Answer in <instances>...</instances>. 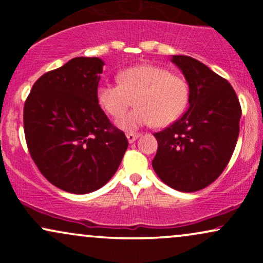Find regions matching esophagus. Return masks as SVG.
Returning <instances> with one entry per match:
<instances>
[{
    "label": "esophagus",
    "instance_id": "1",
    "mask_svg": "<svg viewBox=\"0 0 263 263\" xmlns=\"http://www.w3.org/2000/svg\"><path fill=\"white\" fill-rule=\"evenodd\" d=\"M126 137H127V140L129 143H134V142L137 140L138 137H140V135L138 134H132V132H128V134H126Z\"/></svg>",
    "mask_w": 263,
    "mask_h": 263
}]
</instances>
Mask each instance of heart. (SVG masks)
I'll list each match as a JSON object with an SVG mask.
<instances>
[{
    "mask_svg": "<svg viewBox=\"0 0 263 263\" xmlns=\"http://www.w3.org/2000/svg\"><path fill=\"white\" fill-rule=\"evenodd\" d=\"M119 83H100L96 100L112 117H119L133 99L138 106L117 120L123 129H137L155 122L167 126L185 110L189 101V86L183 78L158 65H136L125 69L117 77Z\"/></svg>",
    "mask_w": 263,
    "mask_h": 263,
    "instance_id": "heart-1",
    "label": "heart"
}]
</instances>
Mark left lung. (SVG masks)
<instances>
[{"mask_svg":"<svg viewBox=\"0 0 263 263\" xmlns=\"http://www.w3.org/2000/svg\"><path fill=\"white\" fill-rule=\"evenodd\" d=\"M189 85L188 111L170 127L155 134L158 142L152 167L179 192L204 189L230 161L238 132L241 106L228 80L199 60L173 55Z\"/></svg>","mask_w":263,"mask_h":263,"instance_id":"8db88e82","label":"left lung"}]
</instances>
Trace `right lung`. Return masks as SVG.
Masks as SVG:
<instances>
[{
  "instance_id": "add662e5",
  "label": "right lung",
  "mask_w": 263,
  "mask_h": 263,
  "mask_svg": "<svg viewBox=\"0 0 263 263\" xmlns=\"http://www.w3.org/2000/svg\"><path fill=\"white\" fill-rule=\"evenodd\" d=\"M104 62L78 57L42 75L25 102L27 146L53 185L87 194L112 178L128 147L96 100Z\"/></svg>"
}]
</instances>
